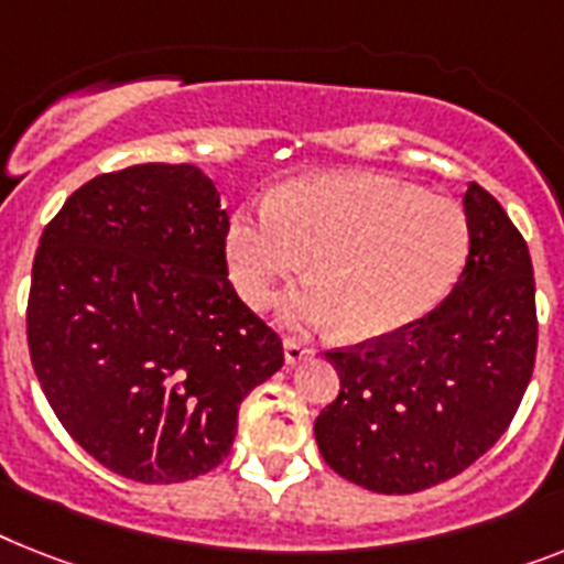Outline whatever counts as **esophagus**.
I'll return each instance as SVG.
<instances>
[{
    "label": "esophagus",
    "mask_w": 564,
    "mask_h": 564,
    "mask_svg": "<svg viewBox=\"0 0 564 564\" xmlns=\"http://www.w3.org/2000/svg\"><path fill=\"white\" fill-rule=\"evenodd\" d=\"M311 355H314V348H311L308 343H302V339H293V337L285 339V362H288V366H296V362L308 360Z\"/></svg>",
    "instance_id": "1"
}]
</instances>
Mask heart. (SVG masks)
Here are the masks:
<instances>
[{
  "mask_svg": "<svg viewBox=\"0 0 564 564\" xmlns=\"http://www.w3.org/2000/svg\"><path fill=\"white\" fill-rule=\"evenodd\" d=\"M469 256L464 209L449 198L377 175H316L279 189L259 216L227 230V262L241 300L264 308L305 271L282 316L377 339L417 323L446 300Z\"/></svg>",
  "mask_w": 564,
  "mask_h": 564,
  "instance_id": "obj_1",
  "label": "heart"
}]
</instances>
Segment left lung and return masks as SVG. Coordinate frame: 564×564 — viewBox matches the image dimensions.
Segmentation results:
<instances>
[{
	"instance_id": "left-lung-1",
	"label": "left lung",
	"mask_w": 564,
	"mask_h": 564,
	"mask_svg": "<svg viewBox=\"0 0 564 564\" xmlns=\"http://www.w3.org/2000/svg\"><path fill=\"white\" fill-rule=\"evenodd\" d=\"M469 256L438 308L328 351L339 394L314 423L325 464L371 492L430 490L513 421L536 360V285L522 232L478 184L464 193Z\"/></svg>"
}]
</instances>
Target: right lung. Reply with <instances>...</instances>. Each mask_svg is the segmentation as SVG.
<instances>
[{
    "label": "right lung",
    "mask_w": 564,
    "mask_h": 564,
    "mask_svg": "<svg viewBox=\"0 0 564 564\" xmlns=\"http://www.w3.org/2000/svg\"><path fill=\"white\" fill-rule=\"evenodd\" d=\"M227 230L193 164L97 175L42 230L31 362L65 432L118 476L175 484L218 467L239 403L285 362L227 279Z\"/></svg>",
    "instance_id": "add662e5"
}]
</instances>
